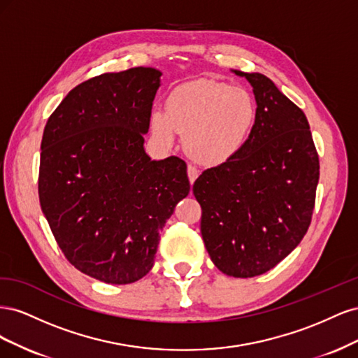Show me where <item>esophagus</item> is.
Returning <instances> with one entry per match:
<instances>
[{
	"mask_svg": "<svg viewBox=\"0 0 358 358\" xmlns=\"http://www.w3.org/2000/svg\"><path fill=\"white\" fill-rule=\"evenodd\" d=\"M200 171L197 170V167H194L192 164H188V179H189V183L192 185L194 182H196V179L199 178Z\"/></svg>",
	"mask_w": 358,
	"mask_h": 358,
	"instance_id": "1",
	"label": "esophagus"
}]
</instances>
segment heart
Returning a JSON list of instances; mask_svg holds the SVG:
<instances>
[{
  "label": "heart",
  "mask_w": 358,
  "mask_h": 358,
  "mask_svg": "<svg viewBox=\"0 0 358 358\" xmlns=\"http://www.w3.org/2000/svg\"><path fill=\"white\" fill-rule=\"evenodd\" d=\"M257 117L252 95L231 85L199 79L178 85L167 96L166 109L150 112V128L170 146L185 134L187 152L204 166H220L241 152Z\"/></svg>",
  "instance_id": "heart-1"
}]
</instances>
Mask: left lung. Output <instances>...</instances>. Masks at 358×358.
<instances>
[{
  "instance_id": "obj_1",
  "label": "left lung",
  "mask_w": 358,
  "mask_h": 358,
  "mask_svg": "<svg viewBox=\"0 0 358 358\" xmlns=\"http://www.w3.org/2000/svg\"><path fill=\"white\" fill-rule=\"evenodd\" d=\"M251 83L257 117L241 152L204 170L192 192L213 264L234 278L263 275L306 234L320 159L300 107L262 73L233 70Z\"/></svg>"
}]
</instances>
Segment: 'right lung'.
<instances>
[{"instance_id":"obj_1","label":"right lung","mask_w":358,"mask_h":358,"mask_svg":"<svg viewBox=\"0 0 358 358\" xmlns=\"http://www.w3.org/2000/svg\"><path fill=\"white\" fill-rule=\"evenodd\" d=\"M159 78L134 67L85 80L43 133L41 210L69 262L106 284L149 273L162 227L189 192L185 161H150L143 148Z\"/></svg>"}]
</instances>
